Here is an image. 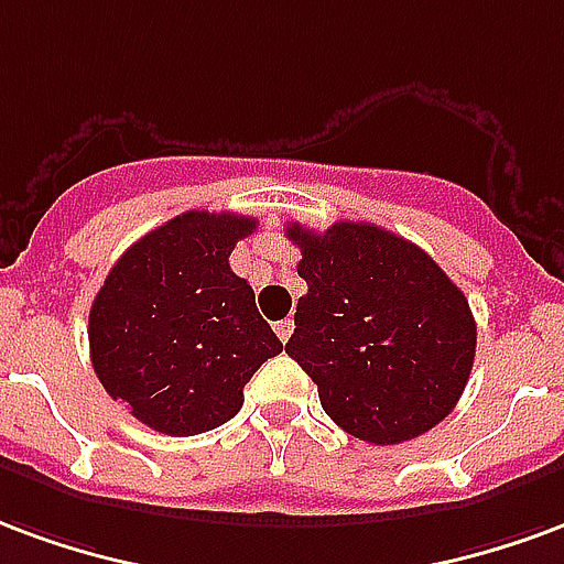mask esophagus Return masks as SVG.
<instances>
[{"mask_svg":"<svg viewBox=\"0 0 564 564\" xmlns=\"http://www.w3.org/2000/svg\"><path fill=\"white\" fill-rule=\"evenodd\" d=\"M291 333H294V322H291V318H285V322L276 324V336L282 339V343H288V339H291Z\"/></svg>","mask_w":564,"mask_h":564,"instance_id":"1","label":"esophagus"}]
</instances>
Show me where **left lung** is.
Segmentation results:
<instances>
[{"label": "left lung", "mask_w": 564, "mask_h": 564, "mask_svg": "<svg viewBox=\"0 0 564 564\" xmlns=\"http://www.w3.org/2000/svg\"><path fill=\"white\" fill-rule=\"evenodd\" d=\"M300 246L294 333L285 351L318 384L336 426L369 445L417 438L454 412L475 364L466 294L414 242L367 221L324 234L288 225Z\"/></svg>", "instance_id": "obj_1"}]
</instances>
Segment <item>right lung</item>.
I'll return each mask as SVG.
<instances>
[{"label":"right lung","mask_w":564,"mask_h":564,"mask_svg":"<svg viewBox=\"0 0 564 564\" xmlns=\"http://www.w3.org/2000/svg\"><path fill=\"white\" fill-rule=\"evenodd\" d=\"M254 219L188 209L110 267L89 310V357L110 400L164 435L231 421L282 343L228 264Z\"/></svg>","instance_id":"right-lung-1"}]
</instances>
